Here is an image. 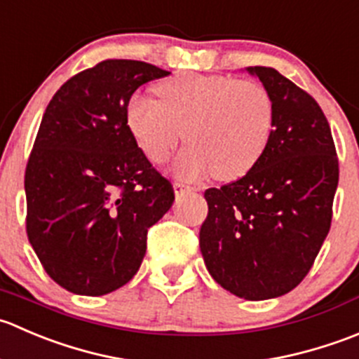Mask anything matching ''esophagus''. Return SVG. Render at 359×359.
Here are the masks:
<instances>
[{
  "label": "esophagus",
  "instance_id": "34e87169",
  "mask_svg": "<svg viewBox=\"0 0 359 359\" xmlns=\"http://www.w3.org/2000/svg\"><path fill=\"white\" fill-rule=\"evenodd\" d=\"M175 191L176 194H184V191H194V188L188 187V184H184V183H180V181H176Z\"/></svg>",
  "mask_w": 359,
  "mask_h": 359
}]
</instances>
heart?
Instances as JSON below:
<instances>
[{"label":"heart","mask_w":359,"mask_h":359,"mask_svg":"<svg viewBox=\"0 0 359 359\" xmlns=\"http://www.w3.org/2000/svg\"><path fill=\"white\" fill-rule=\"evenodd\" d=\"M161 101L134 94L127 123L151 162L168 161L183 137L188 141L172 169L198 180L215 171L233 180L250 171L265 151L274 126V102L262 83L222 74L183 73L157 87Z\"/></svg>","instance_id":"heart-1"}]
</instances>
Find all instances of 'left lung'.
<instances>
[{
  "mask_svg": "<svg viewBox=\"0 0 359 359\" xmlns=\"http://www.w3.org/2000/svg\"><path fill=\"white\" fill-rule=\"evenodd\" d=\"M271 94L265 151L241 180L209 188L202 223L205 267L244 300L281 297L307 276L328 236L339 161L318 102L274 67H246Z\"/></svg>",
  "mask_w": 359,
  "mask_h": 359,
  "instance_id": "1",
  "label": "left lung"
}]
</instances>
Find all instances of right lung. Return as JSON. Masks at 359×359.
<instances>
[{"instance_id": "right-lung-1", "label": "right lung", "mask_w": 359, "mask_h": 359, "mask_svg": "<svg viewBox=\"0 0 359 359\" xmlns=\"http://www.w3.org/2000/svg\"><path fill=\"white\" fill-rule=\"evenodd\" d=\"M168 74L141 60H102L69 78L45 109L24 180L26 229L67 292L99 297L127 285L148 229L175 202L127 126L134 92Z\"/></svg>"}]
</instances>
